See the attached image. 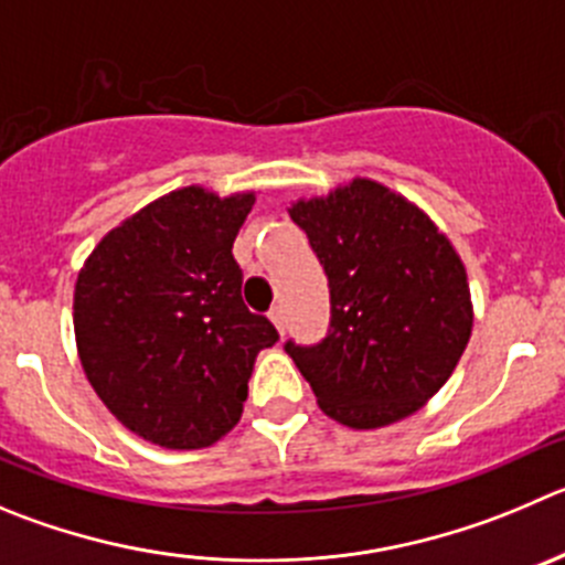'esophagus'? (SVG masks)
Returning a JSON list of instances; mask_svg holds the SVG:
<instances>
[{"instance_id": "1", "label": "esophagus", "mask_w": 565, "mask_h": 565, "mask_svg": "<svg viewBox=\"0 0 565 565\" xmlns=\"http://www.w3.org/2000/svg\"><path fill=\"white\" fill-rule=\"evenodd\" d=\"M268 319L274 321V327H277L279 335H286V313H282V308H271Z\"/></svg>"}]
</instances>
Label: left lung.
Returning a JSON list of instances; mask_svg holds the SVG:
<instances>
[{"label":"left lung","mask_w":565,"mask_h":565,"mask_svg":"<svg viewBox=\"0 0 565 565\" xmlns=\"http://www.w3.org/2000/svg\"><path fill=\"white\" fill-rule=\"evenodd\" d=\"M330 279V332L286 343L321 411L352 429L413 416L471 338L469 277L452 241L402 193L354 177L288 207Z\"/></svg>","instance_id":"obj_1"}]
</instances>
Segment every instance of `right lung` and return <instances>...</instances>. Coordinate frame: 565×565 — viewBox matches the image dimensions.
I'll return each instance as SVG.
<instances>
[{"instance_id":"right-lung-1","label":"right lung","mask_w":565,"mask_h":565,"mask_svg":"<svg viewBox=\"0 0 565 565\" xmlns=\"http://www.w3.org/2000/svg\"><path fill=\"white\" fill-rule=\"evenodd\" d=\"M255 191L185 185L113 227L74 286L90 388L130 433L202 449L238 424L257 352L277 330L241 299L233 241Z\"/></svg>"}]
</instances>
